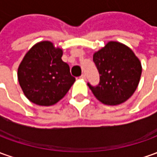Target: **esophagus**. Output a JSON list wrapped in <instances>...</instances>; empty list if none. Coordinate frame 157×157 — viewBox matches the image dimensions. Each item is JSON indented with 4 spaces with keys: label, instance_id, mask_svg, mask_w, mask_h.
<instances>
[{
    "label": "esophagus",
    "instance_id": "34e87169",
    "mask_svg": "<svg viewBox=\"0 0 157 157\" xmlns=\"http://www.w3.org/2000/svg\"><path fill=\"white\" fill-rule=\"evenodd\" d=\"M80 78H82V79H85V78H86V76H85V73H82V74H81Z\"/></svg>",
    "mask_w": 157,
    "mask_h": 157
}]
</instances>
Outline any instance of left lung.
Instances as JSON below:
<instances>
[{
  "label": "left lung",
  "mask_w": 157,
  "mask_h": 157,
  "mask_svg": "<svg viewBox=\"0 0 157 157\" xmlns=\"http://www.w3.org/2000/svg\"><path fill=\"white\" fill-rule=\"evenodd\" d=\"M93 61L100 81L96 86L90 83L87 85L99 101L108 105H117L134 93L142 67L131 48L117 42H109L94 54Z\"/></svg>",
  "instance_id": "1"
}]
</instances>
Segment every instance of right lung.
<instances>
[{"mask_svg": "<svg viewBox=\"0 0 157 157\" xmlns=\"http://www.w3.org/2000/svg\"><path fill=\"white\" fill-rule=\"evenodd\" d=\"M62 50L50 42H41L25 56L18 78L25 97L37 105L50 106L60 101L75 81L70 67L61 60Z\"/></svg>", "mask_w": 157, "mask_h": 157, "instance_id": "obj_1", "label": "right lung"}]
</instances>
